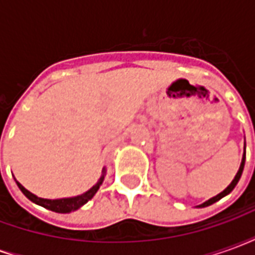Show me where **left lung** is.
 Instances as JSON below:
<instances>
[{"label":"left lung","mask_w":255,"mask_h":255,"mask_svg":"<svg viewBox=\"0 0 255 255\" xmlns=\"http://www.w3.org/2000/svg\"><path fill=\"white\" fill-rule=\"evenodd\" d=\"M245 149H246V146H245ZM245 160H246V153L243 154V158H242V162H241V166H239V171H238V173H236V176L234 177V180L231 182V184L228 186V187L225 188L224 191H221L219 194V195H216V197L210 198L209 201H206V202H203L202 205H199L198 208H206V206H209V205H213L214 202H217V201H220L221 198L225 197V195H228L234 188H235V186L238 184V182H239V179H241L242 176V172H243V168H245Z\"/></svg>","instance_id":"8db88e82"}]
</instances>
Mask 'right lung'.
<instances>
[{
    "instance_id": "obj_1",
    "label": "right lung",
    "mask_w": 255,
    "mask_h": 255,
    "mask_svg": "<svg viewBox=\"0 0 255 255\" xmlns=\"http://www.w3.org/2000/svg\"><path fill=\"white\" fill-rule=\"evenodd\" d=\"M104 179H105V171L102 173V176L100 177V180L97 182L95 186L90 188L89 191H86L82 195H78V197H72V198H61V199H45V198H39L34 195L32 192H30L27 188H24L19 182L17 183V186L21 190V192L24 194L25 197L28 198L30 201H32L36 205H39V206H43V208L49 209V210H52V212H56V213H69V212H73V210H78L79 208H82L84 203H87L91 199V198L94 197L95 192L98 191V188L104 182Z\"/></svg>"
}]
</instances>
